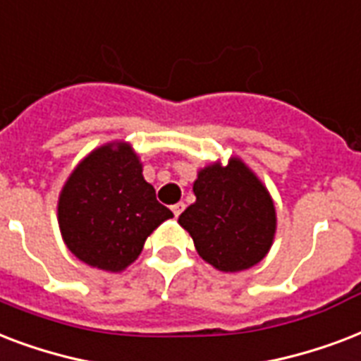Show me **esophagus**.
<instances>
[{"mask_svg":"<svg viewBox=\"0 0 361 361\" xmlns=\"http://www.w3.org/2000/svg\"><path fill=\"white\" fill-rule=\"evenodd\" d=\"M171 211H173V214H175V216H178V214H180V212L184 211V203H183V201H178V203H175V205L171 207Z\"/></svg>","mask_w":361,"mask_h":361,"instance_id":"esophagus-1","label":"esophagus"}]
</instances>
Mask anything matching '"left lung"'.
<instances>
[{
	"label": "left lung",
	"instance_id": "obj_1",
	"mask_svg": "<svg viewBox=\"0 0 361 361\" xmlns=\"http://www.w3.org/2000/svg\"><path fill=\"white\" fill-rule=\"evenodd\" d=\"M195 201L178 216L201 258L220 271L248 269L264 258L275 235V207L243 161L200 171Z\"/></svg>",
	"mask_w": 361,
	"mask_h": 361
}]
</instances>
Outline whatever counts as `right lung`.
I'll list each match as a JSON object with an SVG mask.
<instances>
[{
  "mask_svg": "<svg viewBox=\"0 0 361 361\" xmlns=\"http://www.w3.org/2000/svg\"><path fill=\"white\" fill-rule=\"evenodd\" d=\"M173 212L156 200L130 145L94 150L61 190L58 220L67 248L85 264L120 271Z\"/></svg>",
  "mask_w": 361,
  "mask_h": 361,
  "instance_id": "right-lung-1",
  "label": "right lung"
}]
</instances>
